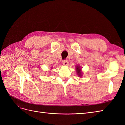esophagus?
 I'll return each instance as SVG.
<instances>
[{"instance_id":"34e87169","label":"esophagus","mask_w":125,"mask_h":125,"mask_svg":"<svg viewBox=\"0 0 125 125\" xmlns=\"http://www.w3.org/2000/svg\"><path fill=\"white\" fill-rule=\"evenodd\" d=\"M63 64L64 65H67L68 64V61L67 60H64L63 61Z\"/></svg>"}]
</instances>
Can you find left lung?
Segmentation results:
<instances>
[{"mask_svg": "<svg viewBox=\"0 0 125 125\" xmlns=\"http://www.w3.org/2000/svg\"><path fill=\"white\" fill-rule=\"evenodd\" d=\"M76 72H77V74L78 75V76H82V73L81 71V69L80 68V66L77 65L76 66Z\"/></svg>", "mask_w": 125, "mask_h": 125, "instance_id": "obj_1", "label": "left lung"}]
</instances>
